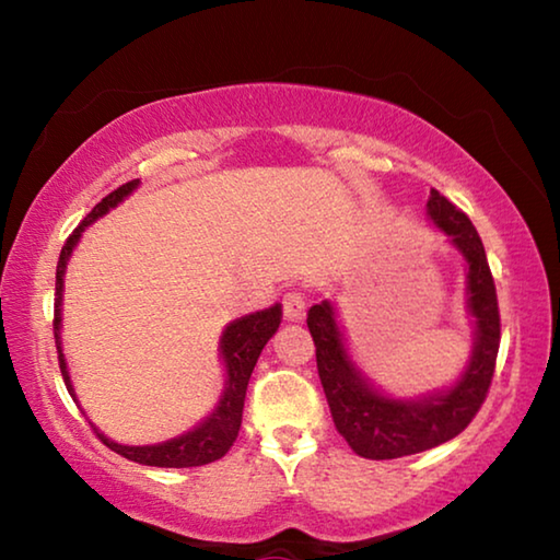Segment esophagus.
<instances>
[{
    "label": "esophagus",
    "instance_id": "1",
    "mask_svg": "<svg viewBox=\"0 0 560 560\" xmlns=\"http://www.w3.org/2000/svg\"><path fill=\"white\" fill-rule=\"evenodd\" d=\"M283 316L289 320H301L306 316V296L299 291H289L287 296H283Z\"/></svg>",
    "mask_w": 560,
    "mask_h": 560
}]
</instances>
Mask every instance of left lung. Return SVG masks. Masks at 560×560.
<instances>
[{"label": "left lung", "mask_w": 560, "mask_h": 560, "mask_svg": "<svg viewBox=\"0 0 560 560\" xmlns=\"http://www.w3.org/2000/svg\"><path fill=\"white\" fill-rule=\"evenodd\" d=\"M428 217L467 264V314L471 318V353L450 385L420 395H393L350 355L336 306L328 299L308 308V330L316 343L318 377L334 415L336 430L350 450L365 459H397L440 444L467 428L485 402L499 353V306L485 244L469 217L432 189Z\"/></svg>", "instance_id": "8db88e82"}]
</instances>
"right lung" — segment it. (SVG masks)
Returning a JSON list of instances; mask_svg holds the SVG:
<instances>
[{"label": "right lung", "mask_w": 560, "mask_h": 560, "mask_svg": "<svg viewBox=\"0 0 560 560\" xmlns=\"http://www.w3.org/2000/svg\"><path fill=\"white\" fill-rule=\"evenodd\" d=\"M140 179H132L118 187L116 192L93 207L91 214L75 226L73 234L66 240L59 264H56V301H54V338H56V350H59V365L61 375L66 383V390L73 397V402L81 407L79 395L73 390L69 363H66L63 355V343H61V326H63V277L66 267H69V259L75 246H79L83 232L98 220V217L108 214L116 210L120 202H126L128 197L136 192ZM281 324V303H273V306L264 311H254V314H246L242 318H234L224 326L220 336V360L224 365V387L220 395V402L214 405V410L195 424L192 430H187L177 438H170L158 444H120L110 440L108 434H103L96 424L91 422V428L96 430L98 440L110 447L120 457L130 462L145 464V467H165V469H183V467H202V464H210L214 459H222L236 440L242 428V410H244V397H246V385H249V377L254 365L261 355L264 346L269 343V338L277 334Z\"/></svg>", "instance_id": "obj_1"}]
</instances>
